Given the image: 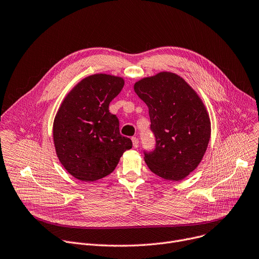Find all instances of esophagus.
<instances>
[{
	"mask_svg": "<svg viewBox=\"0 0 259 259\" xmlns=\"http://www.w3.org/2000/svg\"><path fill=\"white\" fill-rule=\"evenodd\" d=\"M132 141H133V146L135 148H138L139 147V139L137 137H133L132 138Z\"/></svg>",
	"mask_w": 259,
	"mask_h": 259,
	"instance_id": "obj_1",
	"label": "esophagus"
}]
</instances>
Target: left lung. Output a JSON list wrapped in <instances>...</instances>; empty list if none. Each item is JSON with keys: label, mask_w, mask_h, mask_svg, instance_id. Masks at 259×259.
<instances>
[{"label": "left lung", "mask_w": 259, "mask_h": 259, "mask_svg": "<svg viewBox=\"0 0 259 259\" xmlns=\"http://www.w3.org/2000/svg\"><path fill=\"white\" fill-rule=\"evenodd\" d=\"M134 90L147 105L156 147L145 153L151 172L180 182L202 161L210 139V119L198 93L181 75L161 71L139 79Z\"/></svg>", "instance_id": "left-lung-1"}]
</instances>
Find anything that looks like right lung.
<instances>
[{
	"label": "right lung",
	"instance_id": "obj_1",
	"mask_svg": "<svg viewBox=\"0 0 259 259\" xmlns=\"http://www.w3.org/2000/svg\"><path fill=\"white\" fill-rule=\"evenodd\" d=\"M124 86L121 76L95 73L81 79L64 97L53 124L56 154L64 169L82 182L111 174L132 140L119 133L109 105Z\"/></svg>",
	"mask_w": 259,
	"mask_h": 259
}]
</instances>
